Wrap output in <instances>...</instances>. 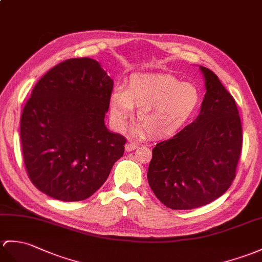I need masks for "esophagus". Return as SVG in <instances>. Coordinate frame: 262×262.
Instances as JSON below:
<instances>
[{"label": "esophagus", "instance_id": "1", "mask_svg": "<svg viewBox=\"0 0 262 262\" xmlns=\"http://www.w3.org/2000/svg\"><path fill=\"white\" fill-rule=\"evenodd\" d=\"M136 148H137V145L135 143H133V142H128L125 145V149L127 151H132V150L136 149Z\"/></svg>", "mask_w": 262, "mask_h": 262}]
</instances>
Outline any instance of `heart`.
I'll return each mask as SVG.
<instances>
[{
	"mask_svg": "<svg viewBox=\"0 0 262 262\" xmlns=\"http://www.w3.org/2000/svg\"><path fill=\"white\" fill-rule=\"evenodd\" d=\"M200 100L199 90L192 83L180 82L167 75L136 74L129 77L125 88L111 94V119L117 129H124L133 109L138 107L135 133L167 137L187 123Z\"/></svg>",
	"mask_w": 262,
	"mask_h": 262,
	"instance_id": "obj_1",
	"label": "heart"
}]
</instances>
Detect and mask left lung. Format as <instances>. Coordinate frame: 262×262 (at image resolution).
Wrapping results in <instances>:
<instances>
[{"instance_id": "1", "label": "left lung", "mask_w": 262, "mask_h": 262, "mask_svg": "<svg viewBox=\"0 0 262 262\" xmlns=\"http://www.w3.org/2000/svg\"><path fill=\"white\" fill-rule=\"evenodd\" d=\"M206 93L196 119L156 144L147 179L156 198L173 210L209 204L235 178L242 126L235 100L213 71L200 66Z\"/></svg>"}]
</instances>
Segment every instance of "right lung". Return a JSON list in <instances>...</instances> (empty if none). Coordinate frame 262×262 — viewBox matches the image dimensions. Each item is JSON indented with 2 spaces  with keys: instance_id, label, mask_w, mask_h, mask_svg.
Instances as JSON below:
<instances>
[{
  "instance_id": "right-lung-1",
  "label": "right lung",
  "mask_w": 262,
  "mask_h": 262,
  "mask_svg": "<svg viewBox=\"0 0 262 262\" xmlns=\"http://www.w3.org/2000/svg\"><path fill=\"white\" fill-rule=\"evenodd\" d=\"M114 81L99 62L74 58L36 82L21 115L30 181L64 202L86 200L105 183L126 138L105 125Z\"/></svg>"
}]
</instances>
